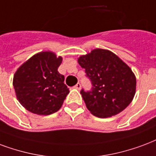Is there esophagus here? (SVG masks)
Returning <instances> with one entry per match:
<instances>
[{
	"instance_id": "esophagus-1",
	"label": "esophagus",
	"mask_w": 156,
	"mask_h": 156,
	"mask_svg": "<svg viewBox=\"0 0 156 156\" xmlns=\"http://www.w3.org/2000/svg\"><path fill=\"white\" fill-rule=\"evenodd\" d=\"M74 88L79 90V89H80V88H81V84L79 83H78L76 84V85H75V86H74Z\"/></svg>"
}]
</instances>
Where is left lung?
Listing matches in <instances>:
<instances>
[{
    "mask_svg": "<svg viewBox=\"0 0 156 156\" xmlns=\"http://www.w3.org/2000/svg\"><path fill=\"white\" fill-rule=\"evenodd\" d=\"M78 62L93 86L90 91L80 92L91 113L101 118L110 117L131 103L136 79L118 56L107 49H96L78 58Z\"/></svg>",
    "mask_w": 156,
    "mask_h": 156,
    "instance_id": "1",
    "label": "left lung"
}]
</instances>
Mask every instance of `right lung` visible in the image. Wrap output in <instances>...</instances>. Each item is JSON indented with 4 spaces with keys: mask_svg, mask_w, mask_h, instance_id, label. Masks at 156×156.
Returning a JSON list of instances; mask_svg holds the SVG:
<instances>
[{
    "mask_svg": "<svg viewBox=\"0 0 156 156\" xmlns=\"http://www.w3.org/2000/svg\"><path fill=\"white\" fill-rule=\"evenodd\" d=\"M62 60L53 52H40L17 69L13 86L17 99L25 109L44 116L60 109L69 93L64 76L58 72Z\"/></svg>",
    "mask_w": 156,
    "mask_h": 156,
    "instance_id": "right-lung-1",
    "label": "right lung"
}]
</instances>
